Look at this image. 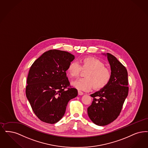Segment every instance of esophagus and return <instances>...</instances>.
Instances as JSON below:
<instances>
[{"label": "esophagus", "mask_w": 148, "mask_h": 148, "mask_svg": "<svg viewBox=\"0 0 148 148\" xmlns=\"http://www.w3.org/2000/svg\"><path fill=\"white\" fill-rule=\"evenodd\" d=\"M83 94H84V93H83L82 91H80V90H78V95H83Z\"/></svg>", "instance_id": "esophagus-1"}]
</instances>
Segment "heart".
<instances>
[{
    "mask_svg": "<svg viewBox=\"0 0 148 148\" xmlns=\"http://www.w3.org/2000/svg\"><path fill=\"white\" fill-rule=\"evenodd\" d=\"M82 70L88 71L85 74V78L79 79L71 82V85L81 90L101 89L105 87L111 79V71L105 66L100 59L94 57H85L78 63L71 62L67 68V73L71 77H78Z\"/></svg>",
    "mask_w": 148,
    "mask_h": 148,
    "instance_id": "1",
    "label": "heart"
}]
</instances>
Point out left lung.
Listing matches in <instances>:
<instances>
[{"instance_id": "8db88e82", "label": "left lung", "mask_w": 148, "mask_h": 148, "mask_svg": "<svg viewBox=\"0 0 148 148\" xmlns=\"http://www.w3.org/2000/svg\"><path fill=\"white\" fill-rule=\"evenodd\" d=\"M102 54L107 57L110 65L111 79L105 87L90 95L93 101L88 108L89 118L100 126L110 124L118 117L128 93L125 67L112 54Z\"/></svg>"}]
</instances>
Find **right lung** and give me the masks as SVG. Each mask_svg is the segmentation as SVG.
Wrapping results in <instances>:
<instances>
[{
  "instance_id": "obj_1",
  "label": "right lung",
  "mask_w": 148,
  "mask_h": 148,
  "mask_svg": "<svg viewBox=\"0 0 148 148\" xmlns=\"http://www.w3.org/2000/svg\"><path fill=\"white\" fill-rule=\"evenodd\" d=\"M75 59L71 53L57 49L43 53L30 68L26 95L36 116L54 124L64 115L68 102L77 95L70 86L66 71Z\"/></svg>"
}]
</instances>
